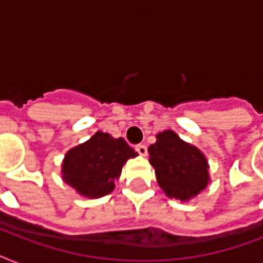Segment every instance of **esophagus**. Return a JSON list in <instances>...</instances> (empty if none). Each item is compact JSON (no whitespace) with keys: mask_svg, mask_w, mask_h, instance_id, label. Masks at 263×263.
Listing matches in <instances>:
<instances>
[{"mask_svg":"<svg viewBox=\"0 0 263 263\" xmlns=\"http://www.w3.org/2000/svg\"><path fill=\"white\" fill-rule=\"evenodd\" d=\"M135 150L139 153V156H142V157L147 156V147H146L144 144H138V146L135 147Z\"/></svg>","mask_w":263,"mask_h":263,"instance_id":"obj_1","label":"esophagus"}]
</instances>
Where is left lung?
Segmentation results:
<instances>
[{
  "label": "left lung",
  "mask_w": 263,
  "mask_h": 263,
  "mask_svg": "<svg viewBox=\"0 0 263 263\" xmlns=\"http://www.w3.org/2000/svg\"><path fill=\"white\" fill-rule=\"evenodd\" d=\"M148 154L158 185L169 198L185 202L208 187L210 177L206 157L176 132H160L156 143L148 147Z\"/></svg>",
  "instance_id": "1"
}]
</instances>
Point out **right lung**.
<instances>
[{"label": "right lung", "instance_id": "right-lung-1", "mask_svg": "<svg viewBox=\"0 0 263 263\" xmlns=\"http://www.w3.org/2000/svg\"><path fill=\"white\" fill-rule=\"evenodd\" d=\"M138 153L123 138L98 131L71 148L63 161V180L86 198H101L115 190L124 164Z\"/></svg>", "mask_w": 263, "mask_h": 263}]
</instances>
